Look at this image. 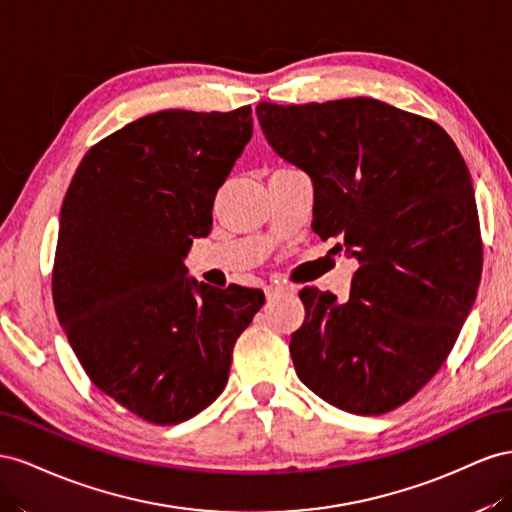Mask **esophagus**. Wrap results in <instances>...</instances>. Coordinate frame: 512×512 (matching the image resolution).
<instances>
[{
    "label": "esophagus",
    "mask_w": 512,
    "mask_h": 512,
    "mask_svg": "<svg viewBox=\"0 0 512 512\" xmlns=\"http://www.w3.org/2000/svg\"><path fill=\"white\" fill-rule=\"evenodd\" d=\"M287 289H289V287H283V285H266V287H264L268 300H272V298H276L279 294H283V291H287Z\"/></svg>",
    "instance_id": "1"
}]
</instances>
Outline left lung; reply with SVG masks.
Returning a JSON list of instances; mask_svg holds the SVG:
<instances>
[{"label": "left lung", "instance_id": "1", "mask_svg": "<svg viewBox=\"0 0 512 512\" xmlns=\"http://www.w3.org/2000/svg\"><path fill=\"white\" fill-rule=\"evenodd\" d=\"M274 152L311 175L313 231L358 257L349 300L304 287L289 352L317 397L397 410L457 343L483 272L470 171L446 130L375 98L259 102Z\"/></svg>", "mask_w": 512, "mask_h": 512}]
</instances>
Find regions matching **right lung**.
<instances>
[{"mask_svg":"<svg viewBox=\"0 0 512 512\" xmlns=\"http://www.w3.org/2000/svg\"><path fill=\"white\" fill-rule=\"evenodd\" d=\"M251 107L169 109L92 145L72 178L53 261L57 319L90 382L175 425L223 392L264 291L188 281L184 257L253 135Z\"/></svg>","mask_w":512,"mask_h":512,"instance_id":"add662e5","label":"right lung"}]
</instances>
